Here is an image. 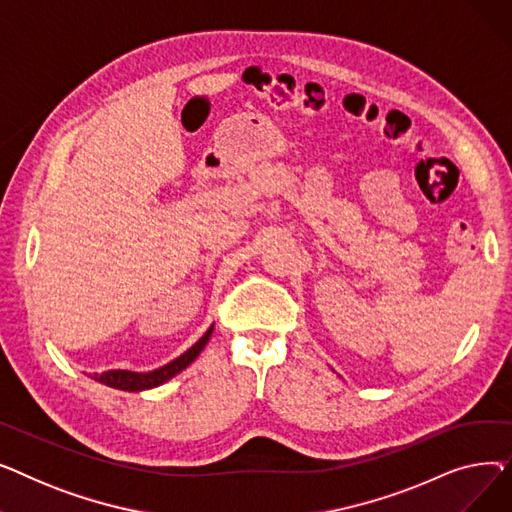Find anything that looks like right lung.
Here are the masks:
<instances>
[{
  "label": "right lung",
  "mask_w": 512,
  "mask_h": 512,
  "mask_svg": "<svg viewBox=\"0 0 512 512\" xmlns=\"http://www.w3.org/2000/svg\"><path fill=\"white\" fill-rule=\"evenodd\" d=\"M213 328H209L203 338L199 342H195L191 348L184 355H180L178 359H174L172 363L159 367L151 373H134V371H124V369H110V371H103V373H95L93 378L105 386H112V388H120V390H128V392H139V390H149L155 388L159 384L168 382L170 378L178 371H182L188 363H193L197 359V355L203 351V346L207 344L209 336H211Z\"/></svg>",
  "instance_id": "obj_1"
}]
</instances>
